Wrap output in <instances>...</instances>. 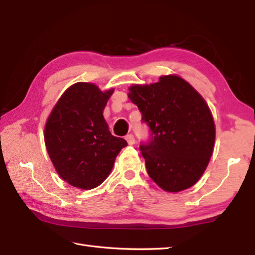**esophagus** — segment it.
I'll list each match as a JSON object with an SVG mask.
<instances>
[{
  "instance_id": "1",
  "label": "esophagus",
  "mask_w": 255,
  "mask_h": 255,
  "mask_svg": "<svg viewBox=\"0 0 255 255\" xmlns=\"http://www.w3.org/2000/svg\"><path fill=\"white\" fill-rule=\"evenodd\" d=\"M125 139L127 140V142H128L129 144H133V143H134V141H136V139H134V137H133V134H132V133H129V134H127V136L125 137Z\"/></svg>"
}]
</instances>
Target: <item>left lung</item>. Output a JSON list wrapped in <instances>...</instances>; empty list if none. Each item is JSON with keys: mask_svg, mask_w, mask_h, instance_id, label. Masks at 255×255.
I'll list each match as a JSON object with an SVG mask.
<instances>
[{"mask_svg": "<svg viewBox=\"0 0 255 255\" xmlns=\"http://www.w3.org/2000/svg\"><path fill=\"white\" fill-rule=\"evenodd\" d=\"M128 97L141 112L151 130L148 144L140 145L149 176L165 192L192 187L213 155L216 128L203 96L176 74L159 82L134 84Z\"/></svg>", "mask_w": 255, "mask_h": 255, "instance_id": "obj_1", "label": "left lung"}]
</instances>
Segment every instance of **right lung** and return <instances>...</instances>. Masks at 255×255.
Masks as SVG:
<instances>
[{"instance_id": "right-lung-1", "label": "right lung", "mask_w": 255, "mask_h": 255, "mask_svg": "<svg viewBox=\"0 0 255 255\" xmlns=\"http://www.w3.org/2000/svg\"><path fill=\"white\" fill-rule=\"evenodd\" d=\"M114 89L102 92L93 83L78 82L58 100L45 126V143L63 181L81 189L106 180L121 150L127 145L113 136L103 111Z\"/></svg>"}]
</instances>
